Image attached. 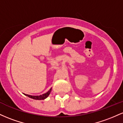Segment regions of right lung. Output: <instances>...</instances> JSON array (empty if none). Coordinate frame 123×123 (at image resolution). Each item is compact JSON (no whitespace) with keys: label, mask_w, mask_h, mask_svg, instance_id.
<instances>
[{"label":"right lung","mask_w":123,"mask_h":123,"mask_svg":"<svg viewBox=\"0 0 123 123\" xmlns=\"http://www.w3.org/2000/svg\"><path fill=\"white\" fill-rule=\"evenodd\" d=\"M51 91V88L50 89V90H49V91H48V92H47L46 93H45V94H42V95H39V96H32V95H28V94H26V95L28 96V97H29V98L33 99L43 100V99H46L48 97V96L50 95Z\"/></svg>","instance_id":"add662e5"}]
</instances>
